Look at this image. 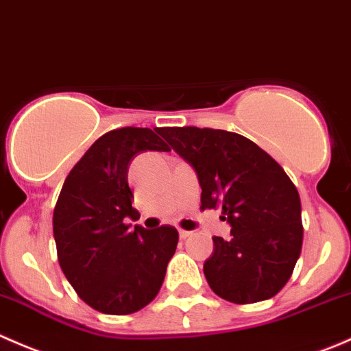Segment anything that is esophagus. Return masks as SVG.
<instances>
[{"label": "esophagus", "mask_w": 351, "mask_h": 351, "mask_svg": "<svg viewBox=\"0 0 351 351\" xmlns=\"http://www.w3.org/2000/svg\"><path fill=\"white\" fill-rule=\"evenodd\" d=\"M191 234H193V232H189V230H182V228H179V237H180V239H187V237H189Z\"/></svg>", "instance_id": "obj_1"}]
</instances>
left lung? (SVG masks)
Masks as SVG:
<instances>
[{
  "label": "left lung",
  "instance_id": "1",
  "mask_svg": "<svg viewBox=\"0 0 351 351\" xmlns=\"http://www.w3.org/2000/svg\"><path fill=\"white\" fill-rule=\"evenodd\" d=\"M196 171L201 210L221 208L230 239L213 237L203 271L210 289L234 304L275 297L302 251L297 187L280 164L245 136L211 128H158Z\"/></svg>",
  "mask_w": 351,
  "mask_h": 351
}]
</instances>
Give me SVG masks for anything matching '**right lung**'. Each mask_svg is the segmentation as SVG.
Masks as SVG:
<instances>
[{
  "mask_svg": "<svg viewBox=\"0 0 351 351\" xmlns=\"http://www.w3.org/2000/svg\"><path fill=\"white\" fill-rule=\"evenodd\" d=\"M169 152L148 128L102 134L66 177L53 217L58 261L75 292L102 314L126 315L157 297L179 234L126 223L138 217L128 169L140 152Z\"/></svg>",
  "mask_w": 351,
  "mask_h": 351,
  "instance_id": "1",
  "label": "right lung"
}]
</instances>
